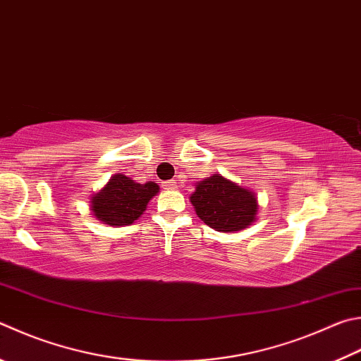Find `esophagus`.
<instances>
[{
    "instance_id": "esophagus-1",
    "label": "esophagus",
    "mask_w": 361,
    "mask_h": 361,
    "mask_svg": "<svg viewBox=\"0 0 361 361\" xmlns=\"http://www.w3.org/2000/svg\"><path fill=\"white\" fill-rule=\"evenodd\" d=\"M164 189H169V191H172V189H176V181L175 180H169L164 183Z\"/></svg>"
}]
</instances>
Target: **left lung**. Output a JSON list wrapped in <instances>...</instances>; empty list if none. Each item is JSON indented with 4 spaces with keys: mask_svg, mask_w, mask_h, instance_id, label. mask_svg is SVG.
I'll return each mask as SVG.
<instances>
[{
    "mask_svg": "<svg viewBox=\"0 0 361 361\" xmlns=\"http://www.w3.org/2000/svg\"><path fill=\"white\" fill-rule=\"evenodd\" d=\"M189 200L199 218L218 232L245 231L257 219L259 202L255 194L221 173L195 183Z\"/></svg>",
    "mask_w": 361,
    "mask_h": 361,
    "instance_id": "1",
    "label": "left lung"
}]
</instances>
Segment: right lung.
I'll return each mask as SVG.
<instances>
[{
	"instance_id": "add662e5",
	"label": "right lung",
	"mask_w": 361,
	"mask_h": 361,
	"mask_svg": "<svg viewBox=\"0 0 361 361\" xmlns=\"http://www.w3.org/2000/svg\"><path fill=\"white\" fill-rule=\"evenodd\" d=\"M159 192L158 183H135L130 176L115 173L90 199V209L97 221L112 227L130 226L147 209L148 202Z\"/></svg>"
}]
</instances>
